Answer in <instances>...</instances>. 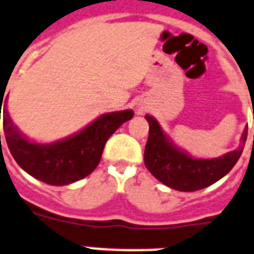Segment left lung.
Segmentation results:
<instances>
[{
    "label": "left lung",
    "mask_w": 254,
    "mask_h": 254,
    "mask_svg": "<svg viewBox=\"0 0 254 254\" xmlns=\"http://www.w3.org/2000/svg\"><path fill=\"white\" fill-rule=\"evenodd\" d=\"M145 120L149 124L144 152L145 167L163 185L185 192L208 187L229 174L240 159L248 137L247 127L237 149L215 159H195L171 141L156 118L145 116Z\"/></svg>",
    "instance_id": "left-lung-1"
}]
</instances>
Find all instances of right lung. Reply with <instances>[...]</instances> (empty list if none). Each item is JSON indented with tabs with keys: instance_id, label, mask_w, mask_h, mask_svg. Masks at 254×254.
<instances>
[{
	"instance_id": "add662e5",
	"label": "right lung",
	"mask_w": 254,
	"mask_h": 254,
	"mask_svg": "<svg viewBox=\"0 0 254 254\" xmlns=\"http://www.w3.org/2000/svg\"><path fill=\"white\" fill-rule=\"evenodd\" d=\"M1 109L7 148L17 164L31 176L51 186L69 185L91 174L101 161L109 137L134 114L133 110L108 113L64 140L37 144L21 134L10 120L6 106L2 108V102L0 113Z\"/></svg>"
}]
</instances>
